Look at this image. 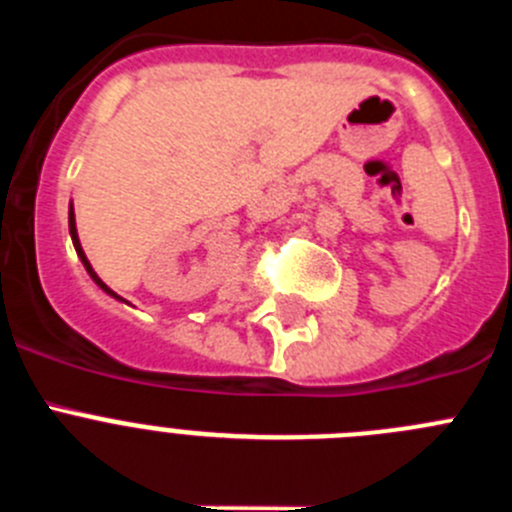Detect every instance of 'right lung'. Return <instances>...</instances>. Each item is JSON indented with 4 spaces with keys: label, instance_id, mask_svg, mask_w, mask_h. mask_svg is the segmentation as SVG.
Listing matches in <instances>:
<instances>
[{
    "label": "right lung",
    "instance_id": "add662e5",
    "mask_svg": "<svg viewBox=\"0 0 512 512\" xmlns=\"http://www.w3.org/2000/svg\"><path fill=\"white\" fill-rule=\"evenodd\" d=\"M69 233H71V241H74L76 256H79V259H81V264H84V269H87V274H89V277H92V282L97 284V287L102 289V292H107V295H110V297H115V300H122V297H117L115 292H112V289L107 287V284H104L102 279L97 277V271H94V269H92V264H89L87 253H84V248H81V243H79V233H76V217H74V205L69 207Z\"/></svg>",
    "mask_w": 512,
    "mask_h": 512
}]
</instances>
